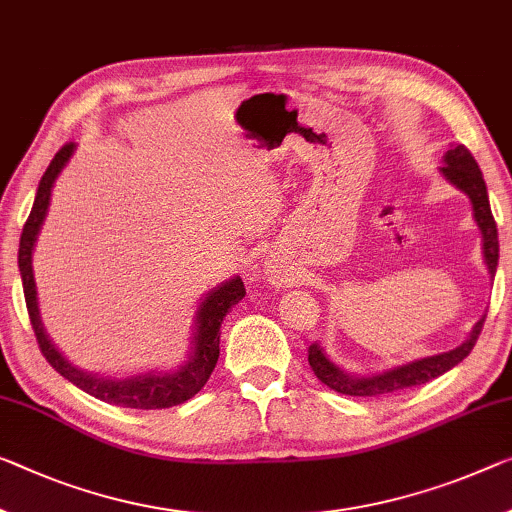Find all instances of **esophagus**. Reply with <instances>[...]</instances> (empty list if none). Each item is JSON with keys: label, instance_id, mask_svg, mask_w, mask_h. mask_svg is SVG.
I'll use <instances>...</instances> for the list:
<instances>
[{"label": "esophagus", "instance_id": "1", "mask_svg": "<svg viewBox=\"0 0 512 512\" xmlns=\"http://www.w3.org/2000/svg\"><path fill=\"white\" fill-rule=\"evenodd\" d=\"M267 279H270L272 283H279L283 281V272L279 270V265H267Z\"/></svg>", "mask_w": 512, "mask_h": 512}]
</instances>
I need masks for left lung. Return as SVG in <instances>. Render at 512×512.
<instances>
[{"mask_svg": "<svg viewBox=\"0 0 512 512\" xmlns=\"http://www.w3.org/2000/svg\"><path fill=\"white\" fill-rule=\"evenodd\" d=\"M442 174L446 176L448 183H453L458 190H462L469 196L471 208H474V219L483 235V258H485L487 272H490V277H494V272H497V263H499V238H497V224H494V217L490 210V199H487V187H485L481 169H478V162L474 160V155L467 151V146L458 144L453 146L451 151H446ZM483 322H485V316L476 322L467 341L458 345L455 350L442 352V355H435V357L416 359V361H410V364L391 368V371H384L380 375L355 377L350 373H343L341 368L334 366L332 361L327 359V355L322 352L318 343H313L309 348V366L322 384H327L329 389H334L338 393H345V396H364V398L387 396V393H393V391L410 389V387H416V384H426L430 380H435V377L444 375L446 371H451L453 366H458L460 361L474 350L478 334L483 332Z\"/></svg>", "mask_w": 512, "mask_h": 512, "instance_id": "left-lung-1", "label": "left lung"}]
</instances>
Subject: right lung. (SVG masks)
<instances>
[{"label":"right lung","instance_id":"1","mask_svg":"<svg viewBox=\"0 0 512 512\" xmlns=\"http://www.w3.org/2000/svg\"><path fill=\"white\" fill-rule=\"evenodd\" d=\"M75 151V144L70 141L61 151L54 155L50 167L38 183V192L34 199V208H31L25 229L20 235V249H18V267L22 277V290H25V302L29 311V322L34 329L38 348H41L43 357L50 361L54 371L61 373L68 382L75 387L89 393L93 398L105 400V403L119 405V407H132V410H164V407H174L190 400L203 389L208 382L210 373L215 371L217 357H219V327L231 306L238 304L245 297V283L240 277H233L224 281L222 286L210 290L206 300L199 304L196 311V332L192 341L190 359L174 373H141L132 377H100L96 373H84L80 368L70 364V361L54 348V343L47 338L41 316H38V300H36V283H34V270H31V251H34L36 235L41 231L43 219L47 215V206H50L52 185L61 169L66 167L70 155Z\"/></svg>","mask_w":512,"mask_h":512}]
</instances>
